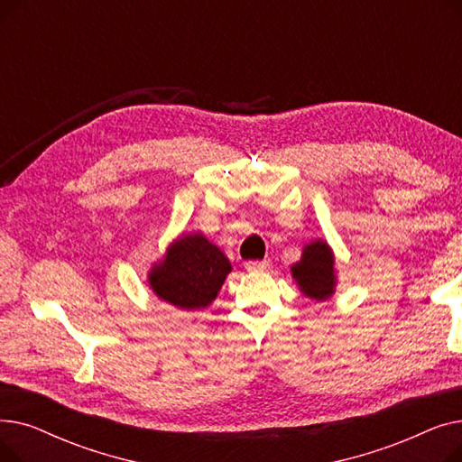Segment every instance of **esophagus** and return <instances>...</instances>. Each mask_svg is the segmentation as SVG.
<instances>
[{
  "instance_id": "esophagus-1",
  "label": "esophagus",
  "mask_w": 462,
  "mask_h": 462,
  "mask_svg": "<svg viewBox=\"0 0 462 462\" xmlns=\"http://www.w3.org/2000/svg\"><path fill=\"white\" fill-rule=\"evenodd\" d=\"M270 265H272L270 260H251L245 263V270L247 272H265V270H270Z\"/></svg>"
}]
</instances>
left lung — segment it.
Instances as JSON below:
<instances>
[{"instance_id": "obj_1", "label": "left lung", "mask_w": 462, "mask_h": 462, "mask_svg": "<svg viewBox=\"0 0 462 462\" xmlns=\"http://www.w3.org/2000/svg\"><path fill=\"white\" fill-rule=\"evenodd\" d=\"M300 292L314 301H328L337 288L335 254L326 239H312L303 247L301 258L290 268Z\"/></svg>"}]
</instances>
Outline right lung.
I'll list each match as a JSON object with an SVG mask.
<instances>
[{"label":"right lung","instance_id":"1","mask_svg":"<svg viewBox=\"0 0 462 462\" xmlns=\"http://www.w3.org/2000/svg\"><path fill=\"white\" fill-rule=\"evenodd\" d=\"M232 272L226 254L200 234H181L148 272L153 294L183 310L209 307Z\"/></svg>","mask_w":462,"mask_h":462}]
</instances>
